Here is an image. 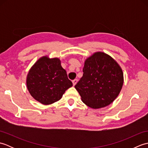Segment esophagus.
Masks as SVG:
<instances>
[{
	"mask_svg": "<svg viewBox=\"0 0 148 148\" xmlns=\"http://www.w3.org/2000/svg\"><path fill=\"white\" fill-rule=\"evenodd\" d=\"M77 79H74L73 81H72V83H73V85L74 86H75L76 84V83H77Z\"/></svg>",
	"mask_w": 148,
	"mask_h": 148,
	"instance_id": "obj_1",
	"label": "esophagus"
}]
</instances>
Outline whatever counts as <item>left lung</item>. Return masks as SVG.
Returning a JSON list of instances; mask_svg holds the SVG:
<instances>
[{
    "instance_id": "left-lung-1",
    "label": "left lung",
    "mask_w": 148,
    "mask_h": 148,
    "mask_svg": "<svg viewBox=\"0 0 148 148\" xmlns=\"http://www.w3.org/2000/svg\"><path fill=\"white\" fill-rule=\"evenodd\" d=\"M83 72L75 88L86 106L93 109L104 108L118 96L123 84V74L111 56L95 53L84 62Z\"/></svg>"
}]
</instances>
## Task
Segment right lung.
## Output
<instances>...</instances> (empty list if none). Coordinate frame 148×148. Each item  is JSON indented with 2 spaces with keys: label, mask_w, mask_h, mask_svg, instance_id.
I'll use <instances>...</instances> for the list:
<instances>
[{
  "label": "right lung",
  "mask_w": 148,
  "mask_h": 148,
  "mask_svg": "<svg viewBox=\"0 0 148 148\" xmlns=\"http://www.w3.org/2000/svg\"><path fill=\"white\" fill-rule=\"evenodd\" d=\"M72 86L58 58L42 56L31 67L27 77V86L30 95L44 105L58 101Z\"/></svg>",
  "instance_id": "add662e5"
}]
</instances>
